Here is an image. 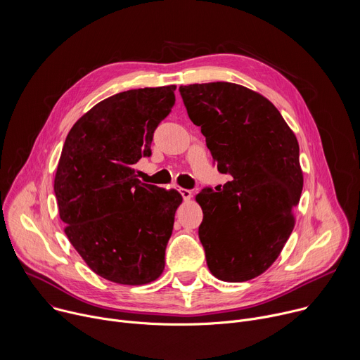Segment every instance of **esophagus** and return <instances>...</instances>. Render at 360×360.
<instances>
[{
    "label": "esophagus",
    "instance_id": "obj_1",
    "mask_svg": "<svg viewBox=\"0 0 360 360\" xmlns=\"http://www.w3.org/2000/svg\"><path fill=\"white\" fill-rule=\"evenodd\" d=\"M178 191H179V193L182 195V198H184L185 200H189V199H191V196H192V192H191L189 189H185V188H179Z\"/></svg>",
    "mask_w": 360,
    "mask_h": 360
}]
</instances>
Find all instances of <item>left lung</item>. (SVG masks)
Here are the masks:
<instances>
[{
  "label": "left lung",
  "instance_id": "1",
  "mask_svg": "<svg viewBox=\"0 0 360 360\" xmlns=\"http://www.w3.org/2000/svg\"><path fill=\"white\" fill-rule=\"evenodd\" d=\"M179 92L218 171L232 176L219 192L196 195L208 268L225 282L253 279L276 261L295 226L303 188L297 139L272 102L246 86L208 82Z\"/></svg>",
  "mask_w": 360,
  "mask_h": 360
}]
</instances>
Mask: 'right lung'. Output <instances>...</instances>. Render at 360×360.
I'll list each match as a JSON object with an SVG mask.
<instances>
[{
    "label": "right lung",
    "instance_id": "right-lung-1",
    "mask_svg": "<svg viewBox=\"0 0 360 360\" xmlns=\"http://www.w3.org/2000/svg\"><path fill=\"white\" fill-rule=\"evenodd\" d=\"M175 85L139 88L98 102L71 128L54 179L64 232L84 262L120 285L161 276L178 191L141 182L153 131L175 104Z\"/></svg>",
    "mask_w": 360,
    "mask_h": 360
}]
</instances>
